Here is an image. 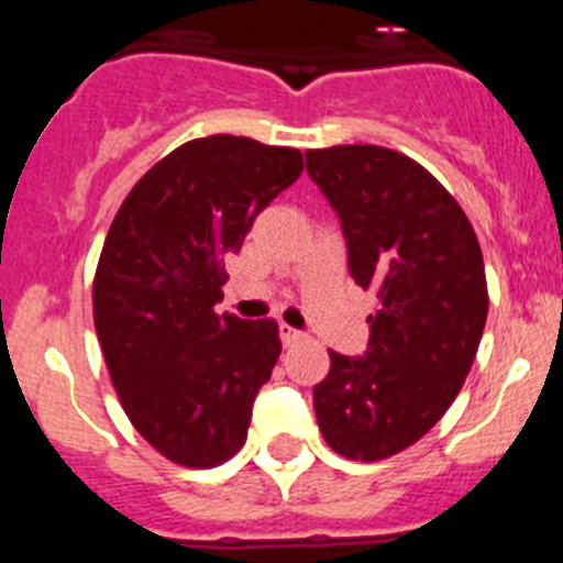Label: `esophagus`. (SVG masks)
I'll list each match as a JSON object with an SVG mask.
<instances>
[{"label": "esophagus", "instance_id": "esophagus-1", "mask_svg": "<svg viewBox=\"0 0 563 563\" xmlns=\"http://www.w3.org/2000/svg\"><path fill=\"white\" fill-rule=\"evenodd\" d=\"M278 338H282V343H285V346H296V343L305 338V332L292 330V327H287V324H278Z\"/></svg>", "mask_w": 563, "mask_h": 563}]
</instances>
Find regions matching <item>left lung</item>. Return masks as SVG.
<instances>
[{
    "mask_svg": "<svg viewBox=\"0 0 563 563\" xmlns=\"http://www.w3.org/2000/svg\"><path fill=\"white\" fill-rule=\"evenodd\" d=\"M305 157L341 220L355 285L377 292L366 355L330 352L312 389L318 429L346 460H386L434 429L471 372L487 318L479 239L434 174L395 148Z\"/></svg>",
    "mask_w": 563,
    "mask_h": 563,
    "instance_id": "8db88e82",
    "label": "left lung"
}]
</instances>
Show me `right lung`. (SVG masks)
Instances as JSON below:
<instances>
[{"label": "right lung", "mask_w": 563, "mask_h": 563, "mask_svg": "<svg viewBox=\"0 0 563 563\" xmlns=\"http://www.w3.org/2000/svg\"><path fill=\"white\" fill-rule=\"evenodd\" d=\"M301 152L211 134L134 183L98 258L92 312L112 386L152 449L186 467L231 460L282 352L273 318L217 316L225 267Z\"/></svg>", "instance_id": "right-lung-1"}]
</instances>
